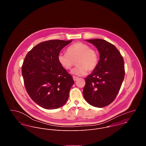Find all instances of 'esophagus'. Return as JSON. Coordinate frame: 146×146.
<instances>
[{"mask_svg": "<svg viewBox=\"0 0 146 146\" xmlns=\"http://www.w3.org/2000/svg\"><path fill=\"white\" fill-rule=\"evenodd\" d=\"M73 79L74 81H76L78 79V77H76V76H73Z\"/></svg>", "mask_w": 146, "mask_h": 146, "instance_id": "obj_1", "label": "esophagus"}]
</instances>
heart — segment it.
I'll use <instances>...</instances> for the list:
<instances>
[{
    "label": "heart",
    "instance_id": "heart-1",
    "mask_svg": "<svg viewBox=\"0 0 146 146\" xmlns=\"http://www.w3.org/2000/svg\"><path fill=\"white\" fill-rule=\"evenodd\" d=\"M59 64L64 69L70 70L74 61L76 60L77 67L74 68L71 73L81 76L85 75L87 70L92 71L98 62V56L96 51L83 42H78L68 47L67 53H61L58 55Z\"/></svg>",
    "mask_w": 146,
    "mask_h": 146
}]
</instances>
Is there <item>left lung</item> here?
Returning <instances> with one entry per match:
<instances>
[{
  "label": "left lung",
  "instance_id": "left-lung-1",
  "mask_svg": "<svg viewBox=\"0 0 146 146\" xmlns=\"http://www.w3.org/2000/svg\"><path fill=\"white\" fill-rule=\"evenodd\" d=\"M100 53V61L85 78L83 96L90 105L98 108L111 104L117 96L125 76L124 59L115 45L104 39L86 40Z\"/></svg>",
  "mask_w": 146,
  "mask_h": 146
}]
</instances>
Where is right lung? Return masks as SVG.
<instances>
[{"mask_svg": "<svg viewBox=\"0 0 146 146\" xmlns=\"http://www.w3.org/2000/svg\"><path fill=\"white\" fill-rule=\"evenodd\" d=\"M72 40H50L35 46L26 55L22 74L27 93L42 108H58L66 103L74 83L59 64L58 55Z\"/></svg>", "mask_w": 146, "mask_h": 146, "instance_id": "right-lung-1", "label": "right lung"}]
</instances>
